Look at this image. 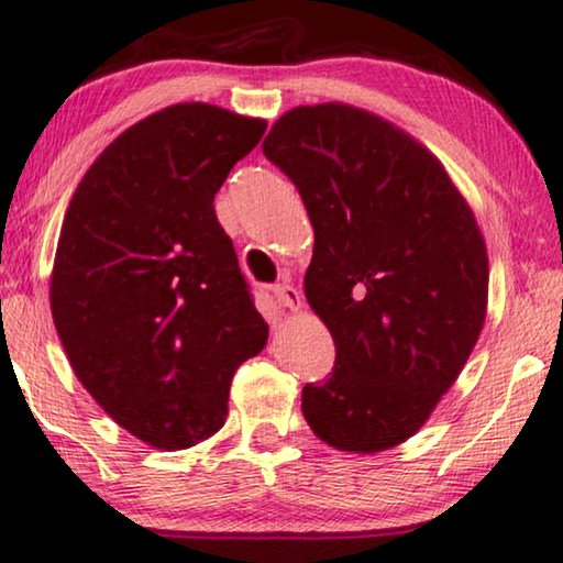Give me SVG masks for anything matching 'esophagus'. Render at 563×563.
Here are the masks:
<instances>
[{
    "label": "esophagus",
    "mask_w": 563,
    "mask_h": 563,
    "mask_svg": "<svg viewBox=\"0 0 563 563\" xmlns=\"http://www.w3.org/2000/svg\"><path fill=\"white\" fill-rule=\"evenodd\" d=\"M274 297L279 301L282 307H289V309H299L301 299H299V291L291 287V284H274Z\"/></svg>",
    "instance_id": "34e87169"
}]
</instances>
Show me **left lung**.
<instances>
[{
	"label": "left lung",
	"instance_id": "8db88e82",
	"mask_svg": "<svg viewBox=\"0 0 563 563\" xmlns=\"http://www.w3.org/2000/svg\"><path fill=\"white\" fill-rule=\"evenodd\" d=\"M314 228L309 307L335 340V368L301 388L322 442L373 454L421 429L485 322L487 251L434 154L345 103L299 106L262 144Z\"/></svg>",
	"mask_w": 563,
	"mask_h": 563
}]
</instances>
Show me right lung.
I'll return each mask as SVG.
<instances>
[{
    "mask_svg": "<svg viewBox=\"0 0 563 563\" xmlns=\"http://www.w3.org/2000/svg\"><path fill=\"white\" fill-rule=\"evenodd\" d=\"M264 132L210 103L167 106L106 146L65 213L55 330L96 404L157 450L216 434L233 373L266 345L213 206Z\"/></svg>",
    "mask_w": 563,
    "mask_h": 563,
    "instance_id": "add662e5",
    "label": "right lung"
}]
</instances>
